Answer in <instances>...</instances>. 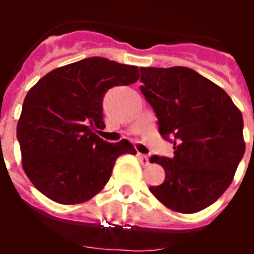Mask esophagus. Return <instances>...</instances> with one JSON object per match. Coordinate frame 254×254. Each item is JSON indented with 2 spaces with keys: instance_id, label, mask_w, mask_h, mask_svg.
Masks as SVG:
<instances>
[{
  "instance_id": "esophagus-1",
  "label": "esophagus",
  "mask_w": 254,
  "mask_h": 254,
  "mask_svg": "<svg viewBox=\"0 0 254 254\" xmlns=\"http://www.w3.org/2000/svg\"><path fill=\"white\" fill-rule=\"evenodd\" d=\"M137 158H138V160L141 161V164H142V165H145V167H146V165H149V158H147L146 155L140 154V152H138Z\"/></svg>"
}]
</instances>
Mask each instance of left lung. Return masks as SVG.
<instances>
[{
	"label": "left lung",
	"instance_id": "8db88e82",
	"mask_svg": "<svg viewBox=\"0 0 254 254\" xmlns=\"http://www.w3.org/2000/svg\"><path fill=\"white\" fill-rule=\"evenodd\" d=\"M141 93L174 156L152 155L165 170L150 192L183 214L208 207L228 190L246 151L243 117L230 96L188 67H141Z\"/></svg>",
	"mask_w": 254,
	"mask_h": 254
}]
</instances>
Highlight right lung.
Returning a JSON list of instances; mask_svg holds the SVG:
<instances>
[{
    "mask_svg": "<svg viewBox=\"0 0 254 254\" xmlns=\"http://www.w3.org/2000/svg\"><path fill=\"white\" fill-rule=\"evenodd\" d=\"M138 77L136 66L89 57L53 69L31 87L16 136L22 168L39 192L62 205L85 202L104 188L120 155L136 154L127 140L111 143L96 132L105 127V93Z\"/></svg>",
    "mask_w": 254,
    "mask_h": 254,
    "instance_id": "1",
    "label": "right lung"
}]
</instances>
